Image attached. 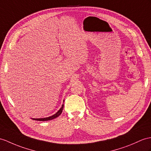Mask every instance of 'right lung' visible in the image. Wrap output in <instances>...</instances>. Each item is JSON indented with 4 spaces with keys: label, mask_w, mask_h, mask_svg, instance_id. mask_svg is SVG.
<instances>
[{
    "label": "right lung",
    "mask_w": 151,
    "mask_h": 151,
    "mask_svg": "<svg viewBox=\"0 0 151 151\" xmlns=\"http://www.w3.org/2000/svg\"><path fill=\"white\" fill-rule=\"evenodd\" d=\"M63 106L64 105L63 104L62 105V107L60 108V109L59 110V111L56 113L54 114V115L51 116H49V117H47V118H43V119H33V120H38V121H47V120H52L55 118H56V117L60 116L61 113H62V111H63Z\"/></svg>",
    "instance_id": "1"
}]
</instances>
